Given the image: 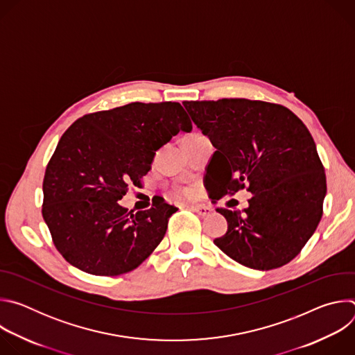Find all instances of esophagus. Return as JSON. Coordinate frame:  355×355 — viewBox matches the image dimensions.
Segmentation results:
<instances>
[{
	"instance_id": "obj_1",
	"label": "esophagus",
	"mask_w": 355,
	"mask_h": 355,
	"mask_svg": "<svg viewBox=\"0 0 355 355\" xmlns=\"http://www.w3.org/2000/svg\"><path fill=\"white\" fill-rule=\"evenodd\" d=\"M191 209L193 212H196L199 216H209L214 212V209L207 207V205H192Z\"/></svg>"
}]
</instances>
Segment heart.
Returning a JSON list of instances; mask_svg holds the SVG:
<instances>
[{
    "label": "heart",
    "mask_w": 355,
    "mask_h": 355,
    "mask_svg": "<svg viewBox=\"0 0 355 355\" xmlns=\"http://www.w3.org/2000/svg\"><path fill=\"white\" fill-rule=\"evenodd\" d=\"M191 136H193V135H191Z\"/></svg>",
    "instance_id": "heart-1"
}]
</instances>
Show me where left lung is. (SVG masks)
<instances>
[{"label": "left lung", "instance_id": "8db88e82", "mask_svg": "<svg viewBox=\"0 0 355 355\" xmlns=\"http://www.w3.org/2000/svg\"><path fill=\"white\" fill-rule=\"evenodd\" d=\"M216 151L208 167L218 199L247 187L248 208L218 209L227 220L214 243L239 264L260 271L293 260L323 214L326 174L315 140L288 108L223 98L182 103Z\"/></svg>", "mask_w": 355, "mask_h": 355}]
</instances>
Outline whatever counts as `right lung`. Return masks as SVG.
<instances>
[{
    "label": "right lung",
    "mask_w": 355,
    "mask_h": 355,
    "mask_svg": "<svg viewBox=\"0 0 355 355\" xmlns=\"http://www.w3.org/2000/svg\"><path fill=\"white\" fill-rule=\"evenodd\" d=\"M180 130L192 123L178 103H132L84 115L64 132L46 167L42 215L67 263L115 277L153 252L177 208L157 200L133 214L118 200Z\"/></svg>",
    "instance_id": "right-lung-1"
}]
</instances>
